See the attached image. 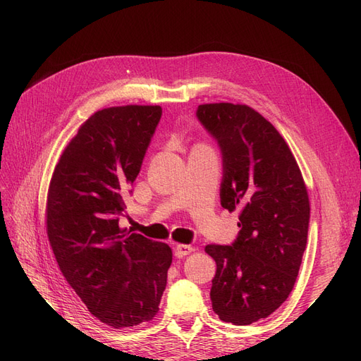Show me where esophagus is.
Returning a JSON list of instances; mask_svg holds the SVG:
<instances>
[{"mask_svg":"<svg viewBox=\"0 0 361 361\" xmlns=\"http://www.w3.org/2000/svg\"><path fill=\"white\" fill-rule=\"evenodd\" d=\"M173 250H174V256H176V257H185V256H188L190 253H192L194 247L185 245V244H174Z\"/></svg>","mask_w":361,"mask_h":361,"instance_id":"34e87169","label":"esophagus"}]
</instances>
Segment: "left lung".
I'll list each match as a JSON object with an SVG mask.
<instances>
[{"mask_svg": "<svg viewBox=\"0 0 361 361\" xmlns=\"http://www.w3.org/2000/svg\"><path fill=\"white\" fill-rule=\"evenodd\" d=\"M197 118L221 149V206L241 211L232 245L204 247L216 264L212 309L224 322L250 325L293 289L307 244V188L286 141L253 108L203 104Z\"/></svg>", "mask_w": 361, "mask_h": 361, "instance_id": "1", "label": "left lung"}]
</instances>
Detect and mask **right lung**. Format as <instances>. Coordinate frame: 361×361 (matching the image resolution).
<instances>
[{
  "mask_svg": "<svg viewBox=\"0 0 361 361\" xmlns=\"http://www.w3.org/2000/svg\"><path fill=\"white\" fill-rule=\"evenodd\" d=\"M159 105L96 111L54 169L47 232L64 279L89 312L113 329L154 319L171 248L118 227L161 118Z\"/></svg>",
  "mask_w": 361,
  "mask_h": 361,
  "instance_id": "1",
  "label": "right lung"
}]
</instances>
